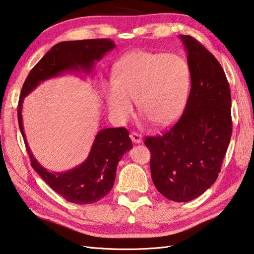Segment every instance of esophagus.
Returning <instances> with one entry per match:
<instances>
[{"instance_id":"1","label":"esophagus","mask_w":254,"mask_h":254,"mask_svg":"<svg viewBox=\"0 0 254 254\" xmlns=\"http://www.w3.org/2000/svg\"><path fill=\"white\" fill-rule=\"evenodd\" d=\"M129 137H131L132 141L134 144H140L143 143V137L140 136L139 134L137 133H131V135H129Z\"/></svg>"}]
</instances>
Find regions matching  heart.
I'll use <instances>...</instances> for the list:
<instances>
[{
    "instance_id": "b5f03b06",
    "label": "heart",
    "mask_w": 254,
    "mask_h": 254,
    "mask_svg": "<svg viewBox=\"0 0 254 254\" xmlns=\"http://www.w3.org/2000/svg\"><path fill=\"white\" fill-rule=\"evenodd\" d=\"M113 85L106 91L108 109L116 121L127 122L137 100L140 114L157 127L179 119L188 97L190 71L181 56L134 51L116 64Z\"/></svg>"
}]
</instances>
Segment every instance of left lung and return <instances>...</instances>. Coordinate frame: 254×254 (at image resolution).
<instances>
[{
	"instance_id": "left-lung-1",
	"label": "left lung",
	"mask_w": 254,
	"mask_h": 254,
	"mask_svg": "<svg viewBox=\"0 0 254 254\" xmlns=\"http://www.w3.org/2000/svg\"><path fill=\"white\" fill-rule=\"evenodd\" d=\"M191 87L181 119L162 136L147 137L151 179L169 200L186 202L213 185L232 136V98L220 63L190 35H180Z\"/></svg>"
}]
</instances>
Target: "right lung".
Wrapping results in <instances>:
<instances>
[{
  "label": "right lung",
  "instance_id": "add662e5",
  "mask_svg": "<svg viewBox=\"0 0 254 254\" xmlns=\"http://www.w3.org/2000/svg\"><path fill=\"white\" fill-rule=\"evenodd\" d=\"M116 44L107 39L64 41L41 58L32 68L22 85L18 104V123L31 166L47 185L69 202L88 204L97 202L111 190L116 180L118 163L122 156L132 148V141L125 127L100 129L93 141L85 160L64 172H50L34 158L28 145L22 126L23 99L42 82L64 73L91 74L95 63L113 51Z\"/></svg>",
  "mask_w": 254,
  "mask_h": 254
}]
</instances>
